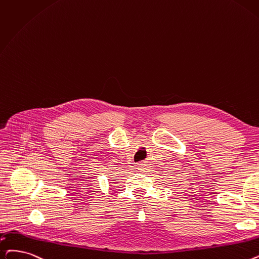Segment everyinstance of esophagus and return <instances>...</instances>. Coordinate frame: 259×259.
<instances>
[{
  "instance_id": "1",
  "label": "esophagus",
  "mask_w": 259,
  "mask_h": 259,
  "mask_svg": "<svg viewBox=\"0 0 259 259\" xmlns=\"http://www.w3.org/2000/svg\"><path fill=\"white\" fill-rule=\"evenodd\" d=\"M138 168H139V170L145 171V169H146V164L143 163V162H141V163L138 164Z\"/></svg>"
}]
</instances>
